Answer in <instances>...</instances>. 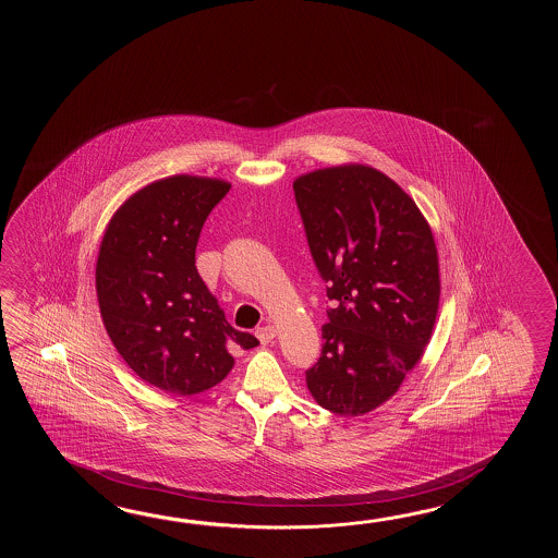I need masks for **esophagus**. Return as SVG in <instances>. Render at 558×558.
I'll return each instance as SVG.
<instances>
[{
    "label": "esophagus",
    "mask_w": 558,
    "mask_h": 558,
    "mask_svg": "<svg viewBox=\"0 0 558 558\" xmlns=\"http://www.w3.org/2000/svg\"><path fill=\"white\" fill-rule=\"evenodd\" d=\"M255 337H257L262 343H271V341L275 339L274 325H265V327H259V329L255 331Z\"/></svg>",
    "instance_id": "34e87169"
}]
</instances>
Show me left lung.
Here are the masks:
<instances>
[{
    "instance_id": "obj_1",
    "label": "left lung",
    "mask_w": 558,
    "mask_h": 558,
    "mask_svg": "<svg viewBox=\"0 0 558 558\" xmlns=\"http://www.w3.org/2000/svg\"><path fill=\"white\" fill-rule=\"evenodd\" d=\"M308 251L327 283L315 401L365 415L392 397L427 347L439 308L435 239L415 202L365 166L319 169L293 183Z\"/></svg>"
}]
</instances>
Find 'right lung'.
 <instances>
[{"mask_svg": "<svg viewBox=\"0 0 558 558\" xmlns=\"http://www.w3.org/2000/svg\"><path fill=\"white\" fill-rule=\"evenodd\" d=\"M229 190L219 179L155 181L119 207L99 247L107 335L135 375L171 395L211 389L233 368L229 344H259L227 323L195 267L203 223Z\"/></svg>", "mask_w": 558, "mask_h": 558, "instance_id": "obj_1", "label": "right lung"}]
</instances>
